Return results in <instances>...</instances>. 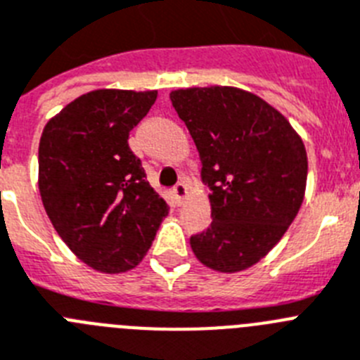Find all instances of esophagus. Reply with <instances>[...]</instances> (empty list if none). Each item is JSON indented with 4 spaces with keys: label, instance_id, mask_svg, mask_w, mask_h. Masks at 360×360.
<instances>
[{
    "label": "esophagus",
    "instance_id": "obj_1",
    "mask_svg": "<svg viewBox=\"0 0 360 360\" xmlns=\"http://www.w3.org/2000/svg\"><path fill=\"white\" fill-rule=\"evenodd\" d=\"M172 192H174V198H176V201L181 205V202H183V199L186 198L188 190H186V186H184L183 183H177L176 186H174V190H172Z\"/></svg>",
    "mask_w": 360,
    "mask_h": 360
}]
</instances>
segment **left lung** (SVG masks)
Masks as SVG:
<instances>
[{
    "label": "left lung",
    "instance_id": "left-lung-1",
    "mask_svg": "<svg viewBox=\"0 0 360 360\" xmlns=\"http://www.w3.org/2000/svg\"><path fill=\"white\" fill-rule=\"evenodd\" d=\"M170 99L210 188L212 224L190 237L193 254L212 270H246L279 243L301 208L304 145L281 112L245 90L181 89Z\"/></svg>",
    "mask_w": 360,
    "mask_h": 360
}]
</instances>
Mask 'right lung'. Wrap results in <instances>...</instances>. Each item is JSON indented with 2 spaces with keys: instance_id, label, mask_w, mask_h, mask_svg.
<instances>
[{
  "instance_id": "right-lung-1",
  "label": "right lung",
  "mask_w": 360,
  "mask_h": 360,
  "mask_svg": "<svg viewBox=\"0 0 360 360\" xmlns=\"http://www.w3.org/2000/svg\"><path fill=\"white\" fill-rule=\"evenodd\" d=\"M158 92L94 90L46 123L39 193L65 245L105 274L132 270L152 246L168 205L128 146Z\"/></svg>"
}]
</instances>
